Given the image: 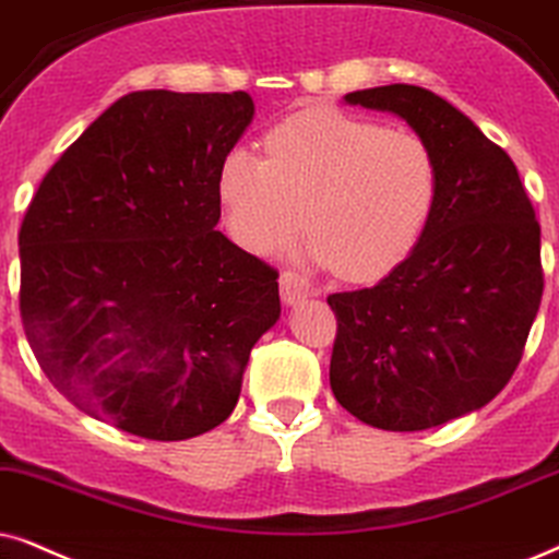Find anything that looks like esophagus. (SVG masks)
<instances>
[{
	"label": "esophagus",
	"instance_id": "obj_1",
	"mask_svg": "<svg viewBox=\"0 0 559 559\" xmlns=\"http://www.w3.org/2000/svg\"><path fill=\"white\" fill-rule=\"evenodd\" d=\"M281 284V299L286 304H296L301 299H307L309 296V284L304 275H299L296 271H284L278 278Z\"/></svg>",
	"mask_w": 559,
	"mask_h": 559
}]
</instances>
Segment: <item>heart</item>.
<instances>
[{"label": "heart", "instance_id": "b5f03b06", "mask_svg": "<svg viewBox=\"0 0 559 559\" xmlns=\"http://www.w3.org/2000/svg\"><path fill=\"white\" fill-rule=\"evenodd\" d=\"M263 152H227L216 178L229 235L255 255L281 250L307 224L317 263L373 281L409 255L433 211V152L407 129L307 108L271 126Z\"/></svg>", "mask_w": 559, "mask_h": 559}]
</instances>
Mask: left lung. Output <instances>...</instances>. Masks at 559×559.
<instances>
[{"label":"left lung","instance_id":"1","mask_svg":"<svg viewBox=\"0 0 559 559\" xmlns=\"http://www.w3.org/2000/svg\"><path fill=\"white\" fill-rule=\"evenodd\" d=\"M345 103L405 118L433 152L438 193L418 245L386 278L328 296L330 386L373 428L426 430L511 381L544 292L539 222L513 159L443 97L386 84Z\"/></svg>","mask_w":559,"mask_h":559}]
</instances>
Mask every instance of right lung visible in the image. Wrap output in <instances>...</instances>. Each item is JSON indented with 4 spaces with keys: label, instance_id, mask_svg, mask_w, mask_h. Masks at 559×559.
Instances as JSON below:
<instances>
[{
    "label": "right lung",
    "instance_id": "obj_1",
    "mask_svg": "<svg viewBox=\"0 0 559 559\" xmlns=\"http://www.w3.org/2000/svg\"><path fill=\"white\" fill-rule=\"evenodd\" d=\"M247 92L123 95L48 169L20 227V317L48 381L152 441L224 423L278 271L216 231Z\"/></svg>",
    "mask_w": 559,
    "mask_h": 559
}]
</instances>
